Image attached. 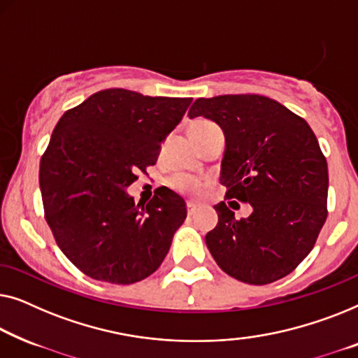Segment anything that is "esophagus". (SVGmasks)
<instances>
[{
  "mask_svg": "<svg viewBox=\"0 0 358 358\" xmlns=\"http://www.w3.org/2000/svg\"><path fill=\"white\" fill-rule=\"evenodd\" d=\"M186 208H188V215H193L196 213V209H198V208H196V204L191 203V201L188 204H186Z\"/></svg>",
  "mask_w": 358,
  "mask_h": 358,
  "instance_id": "34e87169",
  "label": "esophagus"
}]
</instances>
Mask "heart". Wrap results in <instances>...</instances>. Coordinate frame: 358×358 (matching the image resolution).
<instances>
[{
    "label": "heart",
    "instance_id": "heart-1",
    "mask_svg": "<svg viewBox=\"0 0 358 358\" xmlns=\"http://www.w3.org/2000/svg\"><path fill=\"white\" fill-rule=\"evenodd\" d=\"M213 127H215V124L208 122V120H198V122H194L189 127V134L201 133V131L213 128ZM172 186L177 191H180V193H185V194H198L201 191V181L199 180L183 177V175H180V177H175L172 180Z\"/></svg>",
    "mask_w": 358,
    "mask_h": 358
}]
</instances>
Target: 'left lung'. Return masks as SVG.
I'll list each match as a JSON object with an SVG mask.
<instances>
[{
  "mask_svg": "<svg viewBox=\"0 0 358 358\" xmlns=\"http://www.w3.org/2000/svg\"><path fill=\"white\" fill-rule=\"evenodd\" d=\"M189 118L213 120L225 134L220 183L225 199L206 245L231 278L264 285L290 274L316 243L328 217V162L303 118L256 94L198 99ZM231 199L254 213L235 220Z\"/></svg>",
  "mask_w": 358,
  "mask_h": 358,
  "instance_id": "8db88e82",
  "label": "left lung"
}]
</instances>
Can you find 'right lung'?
<instances>
[{
	"instance_id": "right-lung-1",
	"label": "right lung",
	"mask_w": 358,
	"mask_h": 358,
	"mask_svg": "<svg viewBox=\"0 0 358 358\" xmlns=\"http://www.w3.org/2000/svg\"><path fill=\"white\" fill-rule=\"evenodd\" d=\"M191 100L105 89L59 118L38 181L45 219L80 273L127 285L162 264L186 219L185 201L160 186L148 204L136 206L127 188L157 162Z\"/></svg>"
}]
</instances>
